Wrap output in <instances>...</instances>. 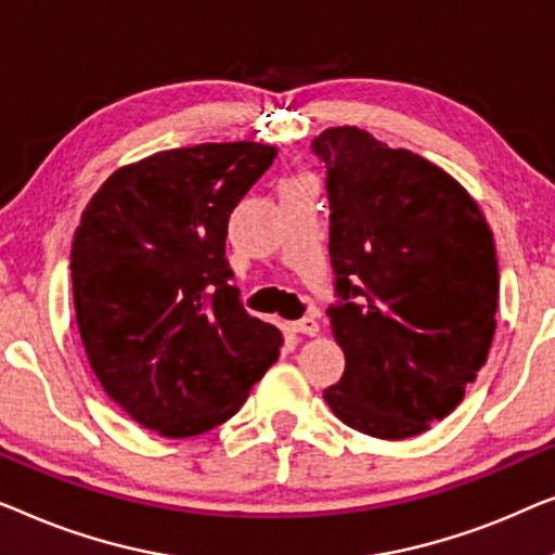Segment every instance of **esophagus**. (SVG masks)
Returning a JSON list of instances; mask_svg holds the SVG:
<instances>
[{
    "label": "esophagus",
    "instance_id": "obj_1",
    "mask_svg": "<svg viewBox=\"0 0 555 555\" xmlns=\"http://www.w3.org/2000/svg\"><path fill=\"white\" fill-rule=\"evenodd\" d=\"M294 332L307 334V337H317L319 334V322L314 317H301L299 322H294Z\"/></svg>",
    "mask_w": 555,
    "mask_h": 555
}]
</instances>
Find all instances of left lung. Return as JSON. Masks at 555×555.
Instances as JSON below:
<instances>
[{
	"label": "left lung",
	"instance_id": "8db88e82",
	"mask_svg": "<svg viewBox=\"0 0 555 555\" xmlns=\"http://www.w3.org/2000/svg\"><path fill=\"white\" fill-rule=\"evenodd\" d=\"M326 173L345 374L324 400L354 430L404 440L463 402L495 334L493 233L455 178L359 128L311 140Z\"/></svg>",
	"mask_w": 555,
	"mask_h": 555
}]
</instances>
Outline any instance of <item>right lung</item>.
Masks as SVG:
<instances>
[{"label":"right lung","instance_id":"1","mask_svg":"<svg viewBox=\"0 0 555 555\" xmlns=\"http://www.w3.org/2000/svg\"><path fill=\"white\" fill-rule=\"evenodd\" d=\"M276 158L274 145L203 143L107 178L73 241L80 337L100 385L163 437L236 415L284 345L248 314L225 259L229 216Z\"/></svg>","mask_w":555,"mask_h":555}]
</instances>
